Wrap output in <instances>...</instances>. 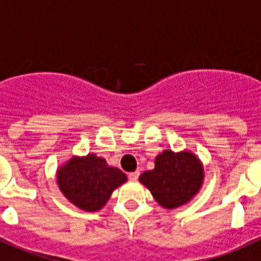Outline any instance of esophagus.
<instances>
[{
    "label": "esophagus",
    "mask_w": 261,
    "mask_h": 261,
    "mask_svg": "<svg viewBox=\"0 0 261 261\" xmlns=\"http://www.w3.org/2000/svg\"><path fill=\"white\" fill-rule=\"evenodd\" d=\"M138 178H139V171H134L128 174V179H130V180H137Z\"/></svg>",
    "instance_id": "esophagus-1"
}]
</instances>
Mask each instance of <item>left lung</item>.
Here are the masks:
<instances>
[{
	"instance_id": "obj_1",
	"label": "left lung",
	"mask_w": 261,
	"mask_h": 261,
	"mask_svg": "<svg viewBox=\"0 0 261 261\" xmlns=\"http://www.w3.org/2000/svg\"><path fill=\"white\" fill-rule=\"evenodd\" d=\"M155 200L166 208L186 204L199 191L203 181V167L191 152L166 150L155 159V168L139 178Z\"/></svg>"
}]
</instances>
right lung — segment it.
Listing matches in <instances>:
<instances>
[{
  "instance_id": "right-lung-1",
  "label": "right lung",
  "mask_w": 261,
  "mask_h": 261,
  "mask_svg": "<svg viewBox=\"0 0 261 261\" xmlns=\"http://www.w3.org/2000/svg\"><path fill=\"white\" fill-rule=\"evenodd\" d=\"M61 191L76 207L98 211L106 204L111 192L127 180L119 168L110 167L105 159L90 154L73 158L57 175Z\"/></svg>"
}]
</instances>
